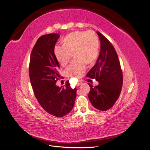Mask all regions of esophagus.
<instances>
[{"mask_svg": "<svg viewBox=\"0 0 150 150\" xmlns=\"http://www.w3.org/2000/svg\"><path fill=\"white\" fill-rule=\"evenodd\" d=\"M81 84H82V82H81V81H78V83H77V86H81Z\"/></svg>", "mask_w": 150, "mask_h": 150, "instance_id": "1", "label": "esophagus"}]
</instances>
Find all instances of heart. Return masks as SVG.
Returning <instances> with one entry per match:
<instances>
[{
	"label": "heart",
	"mask_w": 150,
	"mask_h": 150,
	"mask_svg": "<svg viewBox=\"0 0 150 150\" xmlns=\"http://www.w3.org/2000/svg\"><path fill=\"white\" fill-rule=\"evenodd\" d=\"M63 44V45L54 47V55L60 64L64 66L70 61L74 53L75 59L67 67L66 72L69 76L78 78L86 69V62L93 63L98 56V37L91 30L76 31L67 35Z\"/></svg>",
	"instance_id": "b5f03b06"
}]
</instances>
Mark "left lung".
<instances>
[{
  "mask_svg": "<svg viewBox=\"0 0 150 150\" xmlns=\"http://www.w3.org/2000/svg\"><path fill=\"white\" fill-rule=\"evenodd\" d=\"M100 50L95 64L87 74L96 79L99 85L90 87L88 99L91 105L100 111L110 109L118 99L122 86V73L117 54L111 42L100 32Z\"/></svg>",
  "mask_w": 150,
  "mask_h": 150,
  "instance_id": "left-lung-1",
  "label": "left lung"
}]
</instances>
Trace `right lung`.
<instances>
[{
    "mask_svg": "<svg viewBox=\"0 0 150 150\" xmlns=\"http://www.w3.org/2000/svg\"><path fill=\"white\" fill-rule=\"evenodd\" d=\"M60 37L58 33L40 36L30 55L29 76L35 96L44 110L50 114L62 117L72 110L76 88H72L67 81L65 87L56 85L60 75L59 63L54 48Z\"/></svg>",
    "mask_w": 150,
    "mask_h": 150,
    "instance_id": "1",
    "label": "right lung"
}]
</instances>
